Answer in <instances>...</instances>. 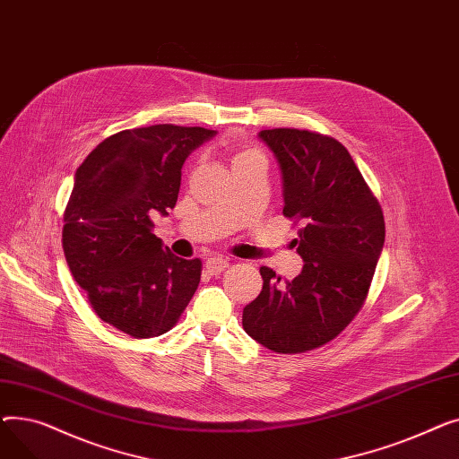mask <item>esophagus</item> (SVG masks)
<instances>
[{
	"label": "esophagus",
	"mask_w": 459,
	"mask_h": 459,
	"mask_svg": "<svg viewBox=\"0 0 459 459\" xmlns=\"http://www.w3.org/2000/svg\"><path fill=\"white\" fill-rule=\"evenodd\" d=\"M229 268V260L227 258H208L206 260V272L210 275H220L221 272H225Z\"/></svg>",
	"instance_id": "34e87169"
}]
</instances>
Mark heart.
I'll use <instances>...</instances> for the list:
<instances>
[{
    "label": "heart",
    "mask_w": 459,
    "mask_h": 459,
    "mask_svg": "<svg viewBox=\"0 0 459 459\" xmlns=\"http://www.w3.org/2000/svg\"><path fill=\"white\" fill-rule=\"evenodd\" d=\"M251 160H264V156H262V152H260V151L251 149V147H246V149H239V151L234 154L232 165H236V163H244V161H251Z\"/></svg>",
    "instance_id": "1"
}]
</instances>
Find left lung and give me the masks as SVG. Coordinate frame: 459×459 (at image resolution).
I'll return each instance as SVG.
<instances>
[{"label":"left lung","mask_w":459,"mask_h":459,"mask_svg":"<svg viewBox=\"0 0 459 459\" xmlns=\"http://www.w3.org/2000/svg\"><path fill=\"white\" fill-rule=\"evenodd\" d=\"M258 137L282 173V213L298 230L303 270L292 281L260 268L262 292L244 308L246 333L277 353H303L339 336L363 308L385 242L383 210L342 143L310 130Z\"/></svg>","instance_id":"obj_1"}]
</instances>
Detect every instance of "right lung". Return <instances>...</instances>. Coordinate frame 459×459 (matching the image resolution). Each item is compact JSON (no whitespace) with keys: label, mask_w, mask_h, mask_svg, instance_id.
Here are the masks:
<instances>
[{"label":"right lung","mask_w":459,"mask_h":459,"mask_svg":"<svg viewBox=\"0 0 459 459\" xmlns=\"http://www.w3.org/2000/svg\"><path fill=\"white\" fill-rule=\"evenodd\" d=\"M154 125L106 137L78 167L63 215V251L96 316L134 339L173 329L201 282L203 262L178 258L151 217L175 208L182 165L213 137Z\"/></svg>","instance_id":"right-lung-1"}]
</instances>
